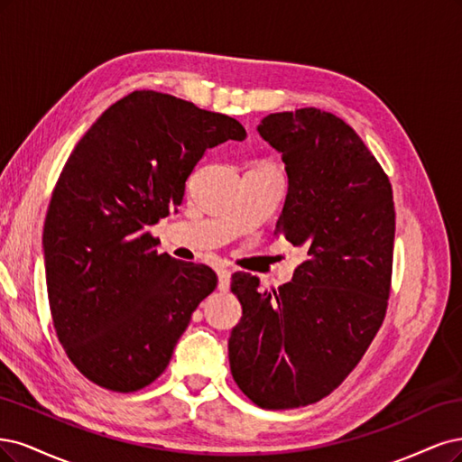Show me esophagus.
Returning a JSON list of instances; mask_svg holds the SVG:
<instances>
[{
    "label": "esophagus",
    "mask_w": 462,
    "mask_h": 462,
    "mask_svg": "<svg viewBox=\"0 0 462 462\" xmlns=\"http://www.w3.org/2000/svg\"><path fill=\"white\" fill-rule=\"evenodd\" d=\"M217 276H218V290H220V291H228L232 273L226 271V269H218V271H217Z\"/></svg>",
    "instance_id": "esophagus-1"
}]
</instances>
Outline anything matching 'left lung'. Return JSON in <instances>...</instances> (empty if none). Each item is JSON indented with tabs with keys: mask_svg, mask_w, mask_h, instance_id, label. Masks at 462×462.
Returning <instances> with one entry per match:
<instances>
[{
	"mask_svg": "<svg viewBox=\"0 0 462 462\" xmlns=\"http://www.w3.org/2000/svg\"><path fill=\"white\" fill-rule=\"evenodd\" d=\"M257 132L288 174L274 234L303 249L305 261L278 290H261L245 273L232 276L244 312L228 359L253 403L295 409L332 393L380 330L392 282L393 196L359 134L332 113H271Z\"/></svg>",
	"mask_w": 462,
	"mask_h": 462,
	"instance_id": "obj_1",
	"label": "left lung"
}]
</instances>
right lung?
Masks as SVG:
<instances>
[{
	"label": "right lung",
	"mask_w": 462,
	"mask_h": 462,
	"mask_svg": "<svg viewBox=\"0 0 462 462\" xmlns=\"http://www.w3.org/2000/svg\"><path fill=\"white\" fill-rule=\"evenodd\" d=\"M245 136L232 116L140 90L74 147L43 225V263L57 337L88 380L128 393L167 368L217 274L157 253L147 228L182 203L209 147Z\"/></svg>",
	"instance_id": "add662e5"
}]
</instances>
